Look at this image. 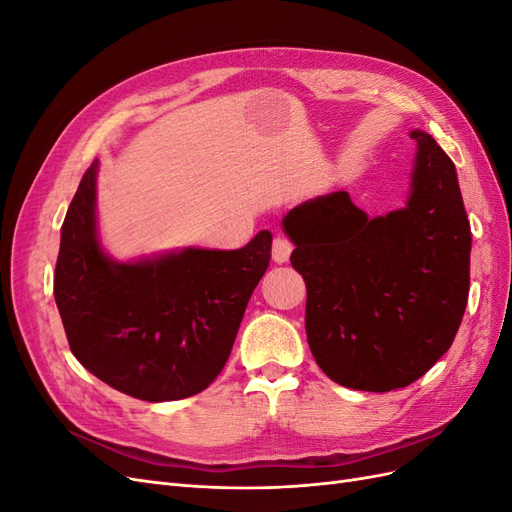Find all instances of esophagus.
<instances>
[{
	"label": "esophagus",
	"instance_id": "esophagus-1",
	"mask_svg": "<svg viewBox=\"0 0 512 512\" xmlns=\"http://www.w3.org/2000/svg\"><path fill=\"white\" fill-rule=\"evenodd\" d=\"M273 260L275 262H286L288 258H290V254H292V243H290V239H286V237H282V235H277L275 239H273Z\"/></svg>",
	"mask_w": 512,
	"mask_h": 512
}]
</instances>
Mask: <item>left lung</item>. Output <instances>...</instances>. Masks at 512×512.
Returning <instances> with one entry per match:
<instances>
[{
	"mask_svg": "<svg viewBox=\"0 0 512 512\" xmlns=\"http://www.w3.org/2000/svg\"><path fill=\"white\" fill-rule=\"evenodd\" d=\"M410 138L416 162L404 209L367 218L348 192H333L282 222L307 286L309 350L346 389L386 393L425 376L468 305L472 232L455 164L427 132Z\"/></svg>",
	"mask_w": 512,
	"mask_h": 512,
	"instance_id": "left-lung-1",
	"label": "left lung"
}]
</instances>
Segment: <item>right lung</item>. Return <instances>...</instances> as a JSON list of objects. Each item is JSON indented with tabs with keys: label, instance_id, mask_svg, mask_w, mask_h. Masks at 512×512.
I'll list each match as a JSON object with an SVG mask.
<instances>
[{
	"label": "right lung",
	"instance_id": "add662e5",
	"mask_svg": "<svg viewBox=\"0 0 512 512\" xmlns=\"http://www.w3.org/2000/svg\"><path fill=\"white\" fill-rule=\"evenodd\" d=\"M96 173L87 168L61 226L55 303L72 354L113 389L143 401L192 397L218 378L260 277L271 232L241 250L188 247L115 262L96 235Z\"/></svg>",
	"mask_w": 512,
	"mask_h": 512
}]
</instances>
